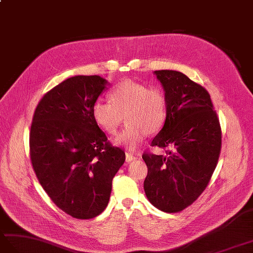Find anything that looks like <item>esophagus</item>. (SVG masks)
<instances>
[{"label": "esophagus", "mask_w": 253, "mask_h": 253, "mask_svg": "<svg viewBox=\"0 0 253 253\" xmlns=\"http://www.w3.org/2000/svg\"><path fill=\"white\" fill-rule=\"evenodd\" d=\"M136 159V157H135L134 155H132V153H130V152H126V162H131V161H133V160H135Z\"/></svg>", "instance_id": "1"}]
</instances>
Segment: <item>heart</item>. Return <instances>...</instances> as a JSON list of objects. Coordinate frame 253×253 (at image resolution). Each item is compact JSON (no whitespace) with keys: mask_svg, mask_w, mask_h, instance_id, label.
I'll use <instances>...</instances> for the list:
<instances>
[{"mask_svg":"<svg viewBox=\"0 0 253 253\" xmlns=\"http://www.w3.org/2000/svg\"><path fill=\"white\" fill-rule=\"evenodd\" d=\"M110 102L96 101L92 117L102 130L116 135L123 123L127 126L115 143L127 149H135L146 134L161 130L168 116V97L159 85H150L125 80L110 91Z\"/></svg>","mask_w":253,"mask_h":253,"instance_id":"obj_1","label":"heart"}]
</instances>
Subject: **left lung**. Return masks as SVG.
Masks as SVG:
<instances>
[{
    "label": "left lung",
    "mask_w": 253,
    "mask_h": 253,
    "mask_svg": "<svg viewBox=\"0 0 253 253\" xmlns=\"http://www.w3.org/2000/svg\"><path fill=\"white\" fill-rule=\"evenodd\" d=\"M168 97V116L150 146L166 156L146 150L144 189L153 206L179 212L204 192L218 164L221 126L211 95L200 84L177 71H156Z\"/></svg>",
    "instance_id": "obj_1"
}]
</instances>
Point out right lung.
Returning <instances> with one entry per match:
<instances>
[{
	"mask_svg": "<svg viewBox=\"0 0 253 253\" xmlns=\"http://www.w3.org/2000/svg\"><path fill=\"white\" fill-rule=\"evenodd\" d=\"M97 75L74 76L44 94L30 130V159L41 186L61 211L87 220L106 208L126 153L92 117L105 89Z\"/></svg>",
	"mask_w": 253,
	"mask_h": 253,
	"instance_id": "1",
	"label": "right lung"
}]
</instances>
